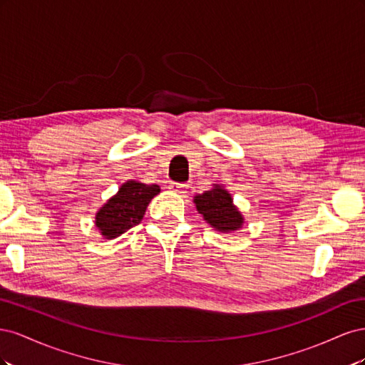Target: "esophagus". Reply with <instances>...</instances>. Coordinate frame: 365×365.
Wrapping results in <instances>:
<instances>
[{
  "label": "esophagus",
  "mask_w": 365,
  "mask_h": 365,
  "mask_svg": "<svg viewBox=\"0 0 365 365\" xmlns=\"http://www.w3.org/2000/svg\"><path fill=\"white\" fill-rule=\"evenodd\" d=\"M169 189L172 192H176V193H185V190L189 189V184H185V182H170L169 184Z\"/></svg>",
  "instance_id": "esophagus-1"
}]
</instances>
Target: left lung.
Wrapping results in <instances>:
<instances>
[{
    "instance_id": "1",
    "label": "left lung",
    "mask_w": 365,
    "mask_h": 365,
    "mask_svg": "<svg viewBox=\"0 0 365 365\" xmlns=\"http://www.w3.org/2000/svg\"><path fill=\"white\" fill-rule=\"evenodd\" d=\"M195 204L197 212L207 220V224L219 231H235L244 222V217L233 205L231 195L220 189L219 185L202 195L195 196Z\"/></svg>"
}]
</instances>
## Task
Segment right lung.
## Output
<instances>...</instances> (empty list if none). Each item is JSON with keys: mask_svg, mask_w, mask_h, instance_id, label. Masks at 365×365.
<instances>
[{"mask_svg": "<svg viewBox=\"0 0 365 365\" xmlns=\"http://www.w3.org/2000/svg\"><path fill=\"white\" fill-rule=\"evenodd\" d=\"M160 193V185H146L137 181H128L120 187L96 215V225L106 239L123 235L129 228L141 222L152 197Z\"/></svg>", "mask_w": 365, "mask_h": 365, "instance_id": "add662e5", "label": "right lung"}]
</instances>
